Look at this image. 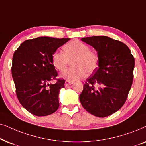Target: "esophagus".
Wrapping results in <instances>:
<instances>
[{
  "label": "esophagus",
  "mask_w": 146,
  "mask_h": 146,
  "mask_svg": "<svg viewBox=\"0 0 146 146\" xmlns=\"http://www.w3.org/2000/svg\"><path fill=\"white\" fill-rule=\"evenodd\" d=\"M73 83V82H72V81H65V87H67L68 86H69V85H72Z\"/></svg>",
  "instance_id": "esophagus-1"
}]
</instances>
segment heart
<instances>
[{
  "mask_svg": "<svg viewBox=\"0 0 146 146\" xmlns=\"http://www.w3.org/2000/svg\"><path fill=\"white\" fill-rule=\"evenodd\" d=\"M63 52L55 51L52 55V63L59 71H63L71 61L73 67L66 69L61 74L62 78L75 81L85 77L86 72L91 74L98 69L99 57L91 51L87 44L72 40L63 46Z\"/></svg>",
  "mask_w": 146,
  "mask_h": 146,
  "instance_id": "obj_1",
  "label": "heart"
}]
</instances>
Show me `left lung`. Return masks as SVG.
Listing matches in <instances>:
<instances>
[{"label": "left lung", "mask_w": 146, "mask_h": 146, "mask_svg": "<svg viewBox=\"0 0 146 146\" xmlns=\"http://www.w3.org/2000/svg\"><path fill=\"white\" fill-rule=\"evenodd\" d=\"M96 49L98 68L87 79L79 100L83 108L98 117L117 111L127 100L133 78L135 60L128 46L106 36L81 38Z\"/></svg>", "instance_id": "8db88e82"}]
</instances>
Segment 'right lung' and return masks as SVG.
<instances>
[{
	"label": "right lung",
	"instance_id": "1",
	"mask_svg": "<svg viewBox=\"0 0 146 146\" xmlns=\"http://www.w3.org/2000/svg\"><path fill=\"white\" fill-rule=\"evenodd\" d=\"M69 40L48 36L27 40L14 53L11 70L17 96L23 108L35 115H50L59 108V93L65 80L48 83L57 77L52 55Z\"/></svg>",
	"mask_w": 146,
	"mask_h": 146
}]
</instances>
